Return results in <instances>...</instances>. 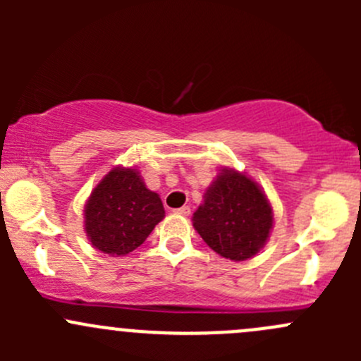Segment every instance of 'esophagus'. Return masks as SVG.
I'll list each match as a JSON object with an SVG mask.
<instances>
[{"mask_svg":"<svg viewBox=\"0 0 361 361\" xmlns=\"http://www.w3.org/2000/svg\"><path fill=\"white\" fill-rule=\"evenodd\" d=\"M174 213L181 214V216H188V214H190V207L181 206V207H178V209H174Z\"/></svg>","mask_w":361,"mask_h":361,"instance_id":"1","label":"esophagus"}]
</instances>
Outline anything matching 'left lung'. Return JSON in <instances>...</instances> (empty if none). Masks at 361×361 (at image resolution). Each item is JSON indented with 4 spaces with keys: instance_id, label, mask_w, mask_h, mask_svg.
I'll list each match as a JSON object with an SVG mask.
<instances>
[{
    "instance_id": "obj_1",
    "label": "left lung",
    "mask_w": 361,
    "mask_h": 361,
    "mask_svg": "<svg viewBox=\"0 0 361 361\" xmlns=\"http://www.w3.org/2000/svg\"><path fill=\"white\" fill-rule=\"evenodd\" d=\"M272 224L274 214L264 192L234 169L218 174L194 213V227L204 243L235 262L248 260L264 248Z\"/></svg>"
}]
</instances>
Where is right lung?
<instances>
[{"instance_id":"add662e5","label":"right lung","mask_w":361,"mask_h":361,"mask_svg":"<svg viewBox=\"0 0 361 361\" xmlns=\"http://www.w3.org/2000/svg\"><path fill=\"white\" fill-rule=\"evenodd\" d=\"M162 201L148 190L136 169L115 167L85 204L90 245L108 255H127L145 243L164 218Z\"/></svg>"}]
</instances>
